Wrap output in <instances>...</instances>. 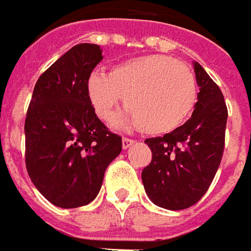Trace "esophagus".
Listing matches in <instances>:
<instances>
[{
	"label": "esophagus",
	"mask_w": 251,
	"mask_h": 251,
	"mask_svg": "<svg viewBox=\"0 0 251 251\" xmlns=\"http://www.w3.org/2000/svg\"><path fill=\"white\" fill-rule=\"evenodd\" d=\"M134 143V140H132V139H127V137H124L122 139V147H124V150H126V149H129L132 144Z\"/></svg>",
	"instance_id": "1"
}]
</instances>
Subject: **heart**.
Wrapping results in <instances>:
<instances>
[{"label":"heart","instance_id":"heart-1","mask_svg":"<svg viewBox=\"0 0 251 251\" xmlns=\"http://www.w3.org/2000/svg\"><path fill=\"white\" fill-rule=\"evenodd\" d=\"M86 93L100 119H108L122 99L129 108L115 125L142 127L151 134L169 133L185 124L197 101V83L183 62L161 54L139 56L115 65L109 74L93 72Z\"/></svg>","mask_w":251,"mask_h":251}]
</instances>
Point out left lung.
Wrapping results in <instances>:
<instances>
[{"label":"left lung","mask_w":251,"mask_h":251,"mask_svg":"<svg viewBox=\"0 0 251 251\" xmlns=\"http://www.w3.org/2000/svg\"><path fill=\"white\" fill-rule=\"evenodd\" d=\"M193 68L200 91L192 118L162 137L144 140L152 152L142 172L144 190L155 205L174 211L205 195L225 147L228 109L222 91L199 62Z\"/></svg>","instance_id":"1"}]
</instances>
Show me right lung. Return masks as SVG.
I'll list each match as a JSON object with an SVG mask.
<instances>
[{
	"instance_id": "right-lung-1",
	"label": "right lung",
	"mask_w": 251,
	"mask_h": 251,
	"mask_svg": "<svg viewBox=\"0 0 251 251\" xmlns=\"http://www.w3.org/2000/svg\"><path fill=\"white\" fill-rule=\"evenodd\" d=\"M102 59L97 44L72 47L39 77L25 121L26 168L50 203L77 208L99 195L122 137L100 121L86 82Z\"/></svg>"
}]
</instances>
